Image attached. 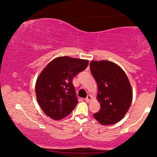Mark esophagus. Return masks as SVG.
<instances>
[{"mask_svg":"<svg viewBox=\"0 0 157 157\" xmlns=\"http://www.w3.org/2000/svg\"><path fill=\"white\" fill-rule=\"evenodd\" d=\"M91 98H92V97H91V95H88L87 97L85 98V101H86V102H89L91 100Z\"/></svg>","mask_w":157,"mask_h":157,"instance_id":"34e87169","label":"esophagus"}]
</instances>
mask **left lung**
Listing matches in <instances>:
<instances>
[{"label": "left lung", "mask_w": 157, "mask_h": 157, "mask_svg": "<svg viewBox=\"0 0 157 157\" xmlns=\"http://www.w3.org/2000/svg\"><path fill=\"white\" fill-rule=\"evenodd\" d=\"M90 69L98 85L101 109L94 117L102 125L114 124L127 113L133 98L131 83L124 71L113 62L91 61Z\"/></svg>", "instance_id": "1"}]
</instances>
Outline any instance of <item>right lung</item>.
Returning <instances> with one entry per match:
<instances>
[{"instance_id": "right-lung-1", "label": "right lung", "mask_w": 157, "mask_h": 157, "mask_svg": "<svg viewBox=\"0 0 157 157\" xmlns=\"http://www.w3.org/2000/svg\"><path fill=\"white\" fill-rule=\"evenodd\" d=\"M88 64V60L60 56L43 69L36 82V95L45 114L60 120L74 110L78 101L73 78L85 70Z\"/></svg>"}]
</instances>
